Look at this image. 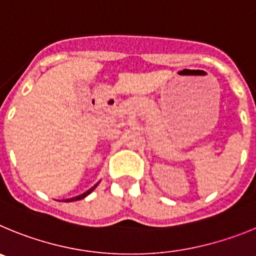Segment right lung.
Segmentation results:
<instances>
[{
    "label": "right lung",
    "instance_id": "1",
    "mask_svg": "<svg viewBox=\"0 0 256 256\" xmlns=\"http://www.w3.org/2000/svg\"><path fill=\"white\" fill-rule=\"evenodd\" d=\"M96 186H98V184H96V185H94V186H93V188H89V190H88V191H85L84 194L79 195V196L71 198V199H66V200H65V202H76V200H80V199H84V198H85V196H88V195H89V194H90L92 191H93V190H94V188H96Z\"/></svg>",
    "mask_w": 256,
    "mask_h": 256
}]
</instances>
